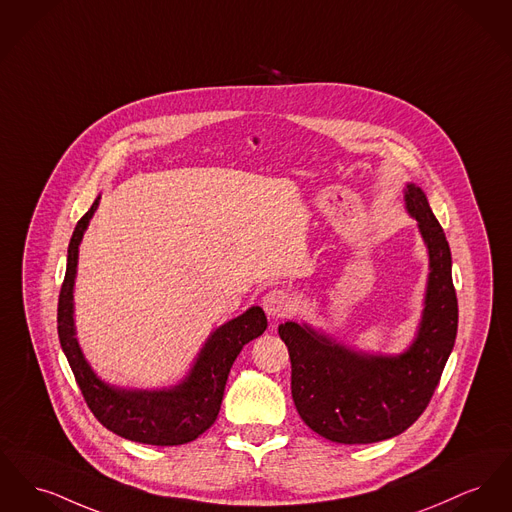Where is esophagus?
Returning <instances> with one entry per match:
<instances>
[{"label": "esophagus", "mask_w": 512, "mask_h": 512, "mask_svg": "<svg viewBox=\"0 0 512 512\" xmlns=\"http://www.w3.org/2000/svg\"><path fill=\"white\" fill-rule=\"evenodd\" d=\"M263 309L267 311V315L272 319H282L286 315L292 313L294 309V300L288 292L284 290H271L269 294H265L263 298Z\"/></svg>", "instance_id": "obj_1"}]
</instances>
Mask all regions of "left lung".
Segmentation results:
<instances>
[{"label": "left lung", "instance_id": "obj_1", "mask_svg": "<svg viewBox=\"0 0 512 512\" xmlns=\"http://www.w3.org/2000/svg\"><path fill=\"white\" fill-rule=\"evenodd\" d=\"M406 207L431 261L420 334L406 354L360 356L296 323L278 327L292 361L296 410L332 443L365 445L406 431L427 408L451 356L458 329L451 247L420 187L408 185Z\"/></svg>", "mask_w": 512, "mask_h": 512}]
</instances>
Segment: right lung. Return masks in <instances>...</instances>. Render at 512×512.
I'll use <instances>...</instances> for the list:
<instances>
[{"mask_svg": "<svg viewBox=\"0 0 512 512\" xmlns=\"http://www.w3.org/2000/svg\"><path fill=\"white\" fill-rule=\"evenodd\" d=\"M98 207V199L77 222L67 249V269L58 301V334L61 348L71 365L94 418L106 429L129 441L174 447L195 441L211 427L224 396L232 363L241 348L267 329L261 307H251L238 319L222 325L205 344L187 381L172 391L127 392L104 385L83 358L73 331V280L83 232Z\"/></svg>", "mask_w": 512, "mask_h": 512, "instance_id": "1", "label": "right lung"}]
</instances>
